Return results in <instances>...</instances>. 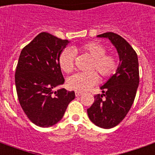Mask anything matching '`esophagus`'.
Segmentation results:
<instances>
[{"instance_id": "obj_1", "label": "esophagus", "mask_w": 155, "mask_h": 155, "mask_svg": "<svg viewBox=\"0 0 155 155\" xmlns=\"http://www.w3.org/2000/svg\"><path fill=\"white\" fill-rule=\"evenodd\" d=\"M82 94H83V93L80 92V91H75V96H76V97L81 96V95H82Z\"/></svg>"}]
</instances>
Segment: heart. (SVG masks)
<instances>
[{
    "mask_svg": "<svg viewBox=\"0 0 155 155\" xmlns=\"http://www.w3.org/2000/svg\"><path fill=\"white\" fill-rule=\"evenodd\" d=\"M76 53L88 55L94 59L89 71H96L104 79L112 77L117 73L120 66V58L113 52H107V47L97 41L84 42L79 47L64 49L59 56V66L63 71L70 73L74 66V58ZM98 81L95 72L76 73L67 80L70 89L76 91H85L94 85Z\"/></svg>",
    "mask_w": 155,
    "mask_h": 155,
    "instance_id": "b5f03b06",
    "label": "heart"
}]
</instances>
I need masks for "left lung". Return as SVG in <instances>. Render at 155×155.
Listing matches in <instances>:
<instances>
[{
    "label": "left lung",
    "mask_w": 155,
    "mask_h": 155,
    "mask_svg": "<svg viewBox=\"0 0 155 155\" xmlns=\"http://www.w3.org/2000/svg\"><path fill=\"white\" fill-rule=\"evenodd\" d=\"M107 38L120 57L118 71L101 87L102 94L94 95V102L87 109L90 121L110 129L121 122L132 106L139 85V62L136 51L118 34L107 32L98 35Z\"/></svg>",
    "instance_id": "obj_1"
}]
</instances>
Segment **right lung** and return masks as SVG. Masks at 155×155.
I'll use <instances>...</instances> for the list:
<instances>
[{"label": "right lung", "instance_id": "obj_1", "mask_svg": "<svg viewBox=\"0 0 155 155\" xmlns=\"http://www.w3.org/2000/svg\"><path fill=\"white\" fill-rule=\"evenodd\" d=\"M68 42L42 32L19 55L15 74L18 99L27 117L38 127L57 123L74 98V91H54L65 81L59 56Z\"/></svg>", "mask_w": 155, "mask_h": 155}]
</instances>
